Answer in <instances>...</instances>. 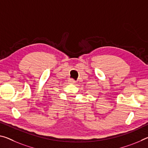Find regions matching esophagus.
<instances>
[{
	"label": "esophagus",
	"mask_w": 148,
	"mask_h": 148,
	"mask_svg": "<svg viewBox=\"0 0 148 148\" xmlns=\"http://www.w3.org/2000/svg\"><path fill=\"white\" fill-rule=\"evenodd\" d=\"M69 82L70 84H74V83H76V81H75L73 79H69Z\"/></svg>",
	"instance_id": "obj_1"
}]
</instances>
